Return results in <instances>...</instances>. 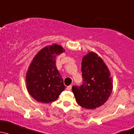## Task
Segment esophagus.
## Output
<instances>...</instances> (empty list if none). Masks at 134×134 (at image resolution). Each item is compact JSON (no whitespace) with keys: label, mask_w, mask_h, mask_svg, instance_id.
<instances>
[{"label":"esophagus","mask_w":134,"mask_h":134,"mask_svg":"<svg viewBox=\"0 0 134 134\" xmlns=\"http://www.w3.org/2000/svg\"><path fill=\"white\" fill-rule=\"evenodd\" d=\"M71 87H72V86H71V85H70V86H68V87L66 88V89L68 90H71Z\"/></svg>","instance_id":"obj_1"}]
</instances>
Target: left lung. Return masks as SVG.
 I'll return each instance as SVG.
<instances>
[{
	"mask_svg": "<svg viewBox=\"0 0 134 134\" xmlns=\"http://www.w3.org/2000/svg\"><path fill=\"white\" fill-rule=\"evenodd\" d=\"M82 85L72 86L77 103L82 108L95 109L107 100L112 90V80L107 65L91 52L82 60Z\"/></svg>",
	"mask_w": 134,
	"mask_h": 134,
	"instance_id": "left-lung-1",
	"label": "left lung"
}]
</instances>
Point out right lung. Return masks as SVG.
Masks as SVG:
<instances>
[{
    "mask_svg": "<svg viewBox=\"0 0 134 134\" xmlns=\"http://www.w3.org/2000/svg\"><path fill=\"white\" fill-rule=\"evenodd\" d=\"M64 52L63 47L57 44L45 47L30 64L26 74V86L29 93L37 101H55L65 89L55 64L56 57Z\"/></svg>",
    "mask_w": 134,
    "mask_h": 134,
    "instance_id": "obj_1",
    "label": "right lung"
}]
</instances>
